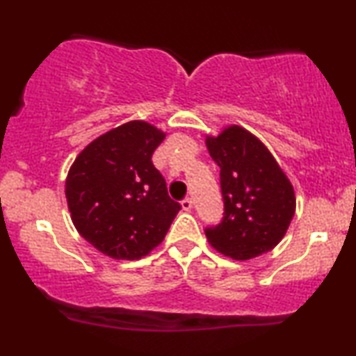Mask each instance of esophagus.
<instances>
[{
  "label": "esophagus",
  "mask_w": 356,
  "mask_h": 356,
  "mask_svg": "<svg viewBox=\"0 0 356 356\" xmlns=\"http://www.w3.org/2000/svg\"><path fill=\"white\" fill-rule=\"evenodd\" d=\"M181 207L184 209V211H191V207H193L191 197H184L181 201Z\"/></svg>",
  "instance_id": "34e87169"
}]
</instances>
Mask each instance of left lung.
Returning a JSON list of instances; mask_svg holds the SVG:
<instances>
[{
	"label": "left lung",
	"instance_id": "obj_1",
	"mask_svg": "<svg viewBox=\"0 0 356 356\" xmlns=\"http://www.w3.org/2000/svg\"><path fill=\"white\" fill-rule=\"evenodd\" d=\"M220 168L223 217L206 227L211 245L233 259H251L279 245L295 216L289 178L259 139L240 126L207 138Z\"/></svg>",
	"mask_w": 356,
	"mask_h": 356
}]
</instances>
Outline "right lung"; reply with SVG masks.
I'll use <instances>...</instances> for the list:
<instances>
[{"mask_svg":"<svg viewBox=\"0 0 356 356\" xmlns=\"http://www.w3.org/2000/svg\"><path fill=\"white\" fill-rule=\"evenodd\" d=\"M163 138L145 121H129L87 145L67 173L72 223L106 256L134 261L149 254L181 209L152 163Z\"/></svg>","mask_w":356,"mask_h":356,"instance_id":"obj_1","label":"right lung"}]
</instances>
